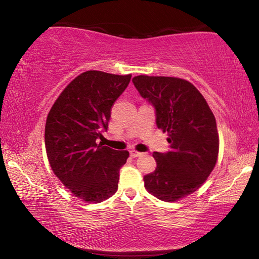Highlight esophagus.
<instances>
[{
	"instance_id": "obj_1",
	"label": "esophagus",
	"mask_w": 259,
	"mask_h": 259,
	"mask_svg": "<svg viewBox=\"0 0 259 259\" xmlns=\"http://www.w3.org/2000/svg\"><path fill=\"white\" fill-rule=\"evenodd\" d=\"M130 155L133 156V157H138V156L142 155V153L135 151V150H131V151H130Z\"/></svg>"
}]
</instances>
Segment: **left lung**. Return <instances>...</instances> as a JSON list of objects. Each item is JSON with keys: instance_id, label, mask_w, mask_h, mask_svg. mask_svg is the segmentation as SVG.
Here are the masks:
<instances>
[{"instance_id": "left-lung-1", "label": "left lung", "mask_w": 259, "mask_h": 259, "mask_svg": "<svg viewBox=\"0 0 259 259\" xmlns=\"http://www.w3.org/2000/svg\"><path fill=\"white\" fill-rule=\"evenodd\" d=\"M139 95L155 108L156 125L168 133L170 151L154 152L156 169L144 176L146 190L162 201H177L205 182L217 162L219 138L211 109L191 82L139 75Z\"/></svg>"}]
</instances>
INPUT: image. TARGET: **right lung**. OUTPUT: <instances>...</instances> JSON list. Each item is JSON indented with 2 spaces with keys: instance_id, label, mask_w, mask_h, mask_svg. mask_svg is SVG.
Masks as SVG:
<instances>
[{
  "instance_id": "obj_1",
  "label": "right lung",
  "mask_w": 259,
  "mask_h": 259,
  "mask_svg": "<svg viewBox=\"0 0 259 259\" xmlns=\"http://www.w3.org/2000/svg\"><path fill=\"white\" fill-rule=\"evenodd\" d=\"M131 75L88 71L65 88L46 123V150L51 169L74 195L85 202H102L117 190L120 168L128 151L103 146L111 108Z\"/></svg>"
}]
</instances>
